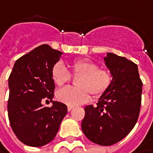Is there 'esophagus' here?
Segmentation results:
<instances>
[{
    "label": "esophagus",
    "instance_id": "34e87169",
    "mask_svg": "<svg viewBox=\"0 0 153 153\" xmlns=\"http://www.w3.org/2000/svg\"><path fill=\"white\" fill-rule=\"evenodd\" d=\"M73 109H74V106H71V105H68V111H71Z\"/></svg>",
    "mask_w": 153,
    "mask_h": 153
}]
</instances>
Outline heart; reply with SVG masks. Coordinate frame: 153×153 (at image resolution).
I'll return each mask as SVG.
<instances>
[{
	"mask_svg": "<svg viewBox=\"0 0 153 153\" xmlns=\"http://www.w3.org/2000/svg\"><path fill=\"white\" fill-rule=\"evenodd\" d=\"M73 71L75 74H80L77 82L79 86H66L56 92L57 99L68 105L74 106L88 102L90 92L94 97L101 96L111 82L110 73L98 68L97 64L88 59L75 61ZM51 77L57 85H62L69 80L71 74L63 62H57L51 69Z\"/></svg>",
	"mask_w": 153,
	"mask_h": 153,
	"instance_id": "1",
	"label": "heart"
}]
</instances>
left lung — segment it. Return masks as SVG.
<instances>
[{
	"label": "left lung",
	"mask_w": 153,
	"mask_h": 153,
	"mask_svg": "<svg viewBox=\"0 0 153 153\" xmlns=\"http://www.w3.org/2000/svg\"><path fill=\"white\" fill-rule=\"evenodd\" d=\"M112 80L96 106L85 108L81 128L91 141L111 146L127 136L136 124L141 104L142 81L138 66L113 53L103 57Z\"/></svg>",
	"instance_id": "1"
}]
</instances>
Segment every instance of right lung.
<instances>
[{
    "label": "right lung",
    "mask_w": 153,
    "mask_h": 153,
    "mask_svg": "<svg viewBox=\"0 0 153 153\" xmlns=\"http://www.w3.org/2000/svg\"><path fill=\"white\" fill-rule=\"evenodd\" d=\"M62 54L43 44L19 58L11 72L8 118L17 138L29 146L39 147L53 140L67 115L64 103L43 104L44 100L52 102L56 86L51 69Z\"/></svg>",
    "instance_id": "right-lung-1"
}]
</instances>
